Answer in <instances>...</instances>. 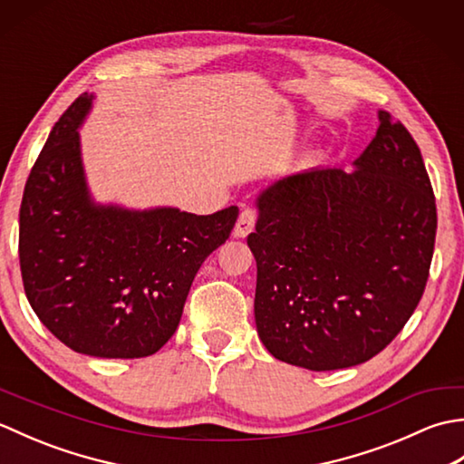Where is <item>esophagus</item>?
Masks as SVG:
<instances>
[{"label": "esophagus", "instance_id": "esophagus-1", "mask_svg": "<svg viewBox=\"0 0 464 464\" xmlns=\"http://www.w3.org/2000/svg\"><path fill=\"white\" fill-rule=\"evenodd\" d=\"M255 221H257V213H255L253 209H243L237 223H235V229H233L235 237L237 239L247 237V235L255 229Z\"/></svg>", "mask_w": 464, "mask_h": 464}]
</instances>
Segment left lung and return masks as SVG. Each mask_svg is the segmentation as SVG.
<instances>
[{
	"instance_id": "8db88e82",
	"label": "left lung",
	"mask_w": 464,
	"mask_h": 464,
	"mask_svg": "<svg viewBox=\"0 0 464 464\" xmlns=\"http://www.w3.org/2000/svg\"><path fill=\"white\" fill-rule=\"evenodd\" d=\"M255 205V323L273 357L334 371L387 347L422 297L437 233L435 195L405 125L381 110L353 173L285 175Z\"/></svg>"
}]
</instances>
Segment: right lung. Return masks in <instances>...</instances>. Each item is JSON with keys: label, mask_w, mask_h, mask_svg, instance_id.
<instances>
[{"label": "right lung", "mask_w": 464, "mask_h": 464, "mask_svg": "<svg viewBox=\"0 0 464 464\" xmlns=\"http://www.w3.org/2000/svg\"><path fill=\"white\" fill-rule=\"evenodd\" d=\"M93 100L77 97L27 177L19 209L24 289L39 321L75 353L150 357L171 339L197 271L229 239L239 209L195 215L97 203L80 137Z\"/></svg>", "instance_id": "right-lung-1"}]
</instances>
